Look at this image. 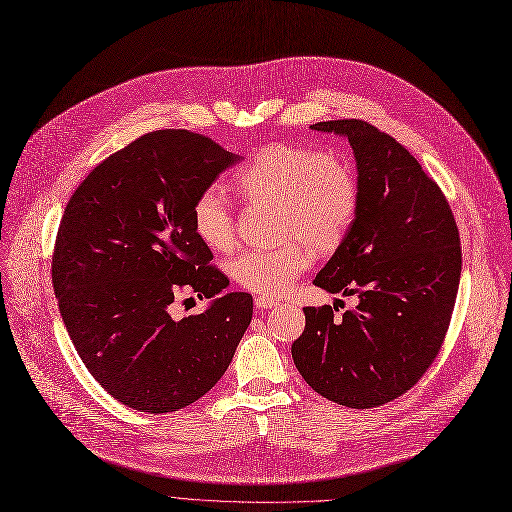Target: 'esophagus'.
<instances>
[{
  "mask_svg": "<svg viewBox=\"0 0 512 512\" xmlns=\"http://www.w3.org/2000/svg\"><path fill=\"white\" fill-rule=\"evenodd\" d=\"M276 305H278V301H274L270 297H255V307L257 309H272Z\"/></svg>",
  "mask_w": 512,
  "mask_h": 512,
  "instance_id": "esophagus-1",
  "label": "esophagus"
}]
</instances>
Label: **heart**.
Returning <instances> with one entry per match:
<instances>
[{
  "label": "heart",
  "mask_w": 512,
  "mask_h": 512,
  "mask_svg": "<svg viewBox=\"0 0 512 512\" xmlns=\"http://www.w3.org/2000/svg\"><path fill=\"white\" fill-rule=\"evenodd\" d=\"M236 193L249 203H276V232L282 245L249 249L230 263L234 282L259 297H280L307 272L315 249L338 247L359 211V182L348 161L303 143L261 147L234 178ZM193 228L213 251L236 242V215L220 186H205L195 197Z\"/></svg>",
  "instance_id": "heart-1"
}]
</instances>
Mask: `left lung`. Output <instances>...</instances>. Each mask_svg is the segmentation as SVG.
<instances>
[{"instance_id":"1","label":"left lung","mask_w":512,"mask_h":512,"mask_svg":"<svg viewBox=\"0 0 512 512\" xmlns=\"http://www.w3.org/2000/svg\"><path fill=\"white\" fill-rule=\"evenodd\" d=\"M311 128L346 137L359 170L355 224L313 284L359 294V305L342 317L330 305L305 307L292 359L324 398L380 407L440 353L461 280L459 228L440 186L390 134L355 118Z\"/></svg>"}]
</instances>
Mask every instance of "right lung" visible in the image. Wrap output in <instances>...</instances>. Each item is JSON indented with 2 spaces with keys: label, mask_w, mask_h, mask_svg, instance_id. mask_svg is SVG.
Returning a JSON list of instances; mask_svg holds the SVG:
<instances>
[{
  "label": "right lung",
  "mask_w": 512,
  "mask_h": 512,
  "mask_svg": "<svg viewBox=\"0 0 512 512\" xmlns=\"http://www.w3.org/2000/svg\"><path fill=\"white\" fill-rule=\"evenodd\" d=\"M238 157L203 134L166 128L105 157L72 193L51 257L68 336L99 386L143 413L209 392L253 317L249 292L174 319L182 294L228 286L193 228L195 197Z\"/></svg>",
  "instance_id": "add662e5"
}]
</instances>
